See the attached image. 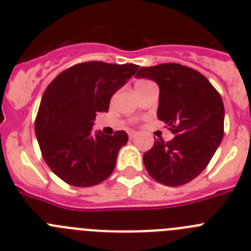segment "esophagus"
Segmentation results:
<instances>
[{"label": "esophagus", "mask_w": 251, "mask_h": 251, "mask_svg": "<svg viewBox=\"0 0 251 251\" xmlns=\"http://www.w3.org/2000/svg\"><path fill=\"white\" fill-rule=\"evenodd\" d=\"M136 135L137 133L135 132V131H130V132H128V137H130V140L135 139V137H136Z\"/></svg>", "instance_id": "esophagus-1"}]
</instances>
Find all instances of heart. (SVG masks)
<instances>
[{
	"mask_svg": "<svg viewBox=\"0 0 251 251\" xmlns=\"http://www.w3.org/2000/svg\"><path fill=\"white\" fill-rule=\"evenodd\" d=\"M149 83H151V81L144 80V79H141V80H137V81H136V84H135V88H137V86L145 85V84H149Z\"/></svg>",
	"mask_w": 251,
	"mask_h": 251,
	"instance_id": "1",
	"label": "heart"
}]
</instances>
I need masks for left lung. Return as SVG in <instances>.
<instances>
[{
  "label": "left lung",
  "mask_w": 251,
  "mask_h": 251,
  "mask_svg": "<svg viewBox=\"0 0 251 251\" xmlns=\"http://www.w3.org/2000/svg\"><path fill=\"white\" fill-rule=\"evenodd\" d=\"M136 76L158 84L157 116L176 135L171 141H154L144 154L145 167L165 186L188 183L207 167L223 140L221 94L200 72L177 63L142 67Z\"/></svg>",
  "instance_id": "obj_1"
}]
</instances>
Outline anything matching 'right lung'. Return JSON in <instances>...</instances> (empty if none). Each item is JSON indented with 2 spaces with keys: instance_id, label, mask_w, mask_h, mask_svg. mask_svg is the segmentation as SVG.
<instances>
[{
  "instance_id": "right-lung-1",
  "label": "right lung",
  "mask_w": 251,
  "mask_h": 251,
  "mask_svg": "<svg viewBox=\"0 0 251 251\" xmlns=\"http://www.w3.org/2000/svg\"><path fill=\"white\" fill-rule=\"evenodd\" d=\"M139 69L136 64L84 62L58 74L47 86L34 131L42 156L65 183L91 187L109 177L118 153L127 144L125 131L114 135L91 127L98 112H107L110 99Z\"/></svg>"
}]
</instances>
